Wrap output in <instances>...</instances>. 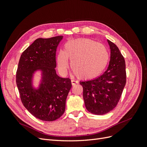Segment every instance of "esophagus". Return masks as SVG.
Returning a JSON list of instances; mask_svg holds the SVG:
<instances>
[{"label": "esophagus", "instance_id": "esophagus-1", "mask_svg": "<svg viewBox=\"0 0 147 147\" xmlns=\"http://www.w3.org/2000/svg\"><path fill=\"white\" fill-rule=\"evenodd\" d=\"M71 83H72V85H74V84L78 83V81L74 80H71Z\"/></svg>", "mask_w": 147, "mask_h": 147}]
</instances>
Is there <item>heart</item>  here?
Listing matches in <instances>:
<instances>
[{"instance_id": "heart-1", "label": "heart", "mask_w": 147, "mask_h": 147, "mask_svg": "<svg viewBox=\"0 0 147 147\" xmlns=\"http://www.w3.org/2000/svg\"><path fill=\"white\" fill-rule=\"evenodd\" d=\"M69 59L71 67L80 78L90 80L104 70L109 63V54L102 44L90 38H79L67 42L64 50L57 54V64L61 74L67 73Z\"/></svg>"}]
</instances>
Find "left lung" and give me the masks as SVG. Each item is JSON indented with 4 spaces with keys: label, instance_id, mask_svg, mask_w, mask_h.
Masks as SVG:
<instances>
[{
    "label": "left lung",
    "instance_id": "8db88e82",
    "mask_svg": "<svg viewBox=\"0 0 147 147\" xmlns=\"http://www.w3.org/2000/svg\"><path fill=\"white\" fill-rule=\"evenodd\" d=\"M110 60L107 69L100 76L91 80L80 82L83 99L88 112L104 115L117 106L126 82V64L117 46L107 40Z\"/></svg>",
    "mask_w": 147,
    "mask_h": 147
}]
</instances>
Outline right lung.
<instances>
[{
  "label": "right lung",
  "mask_w": 147,
  "mask_h": 147,
  "mask_svg": "<svg viewBox=\"0 0 147 147\" xmlns=\"http://www.w3.org/2000/svg\"><path fill=\"white\" fill-rule=\"evenodd\" d=\"M63 36L39 38L20 57L16 82L22 103L33 116L42 121H53L63 115L65 101L72 87L69 78H61L55 68L56 52ZM42 72L39 88L33 86V74Z\"/></svg>",
  "instance_id": "1"
}]
</instances>
